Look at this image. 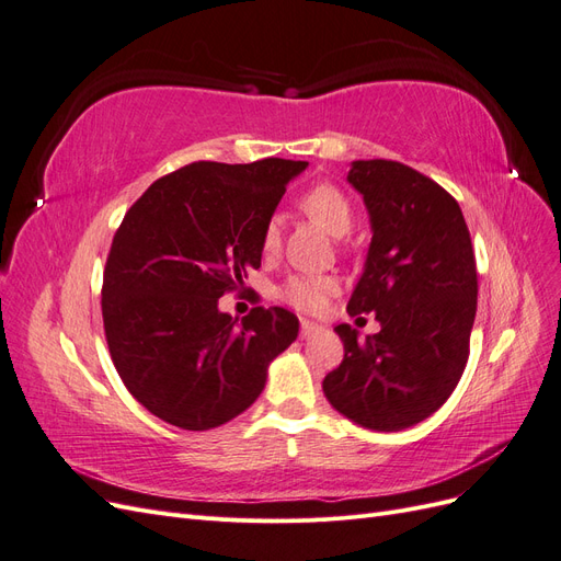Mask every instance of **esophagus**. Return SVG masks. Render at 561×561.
<instances>
[{
	"instance_id": "1",
	"label": "esophagus",
	"mask_w": 561,
	"mask_h": 561,
	"mask_svg": "<svg viewBox=\"0 0 561 561\" xmlns=\"http://www.w3.org/2000/svg\"><path fill=\"white\" fill-rule=\"evenodd\" d=\"M318 330H320L318 322H311V320H301V336H304V339L313 336Z\"/></svg>"
}]
</instances>
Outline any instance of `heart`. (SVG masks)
Here are the masks:
<instances>
[{"label": "heart", "instance_id": "heart-1", "mask_svg": "<svg viewBox=\"0 0 561 561\" xmlns=\"http://www.w3.org/2000/svg\"><path fill=\"white\" fill-rule=\"evenodd\" d=\"M299 208L307 213L313 222L332 236H344L353 227V206L348 196L336 184L320 182L304 192L299 198ZM280 248L278 219L271 217L262 229V252L276 254ZM339 293V280L334 276L322 274H295L278 287V297L290 304L301 313L318 316L330 307L332 297Z\"/></svg>", "mask_w": 561, "mask_h": 561}]
</instances>
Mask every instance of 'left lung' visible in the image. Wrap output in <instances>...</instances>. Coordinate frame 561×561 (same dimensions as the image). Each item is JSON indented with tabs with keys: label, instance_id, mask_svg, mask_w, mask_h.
Segmentation results:
<instances>
[{
	"label": "left lung",
	"instance_id": "left-lung-1",
	"mask_svg": "<svg viewBox=\"0 0 561 561\" xmlns=\"http://www.w3.org/2000/svg\"><path fill=\"white\" fill-rule=\"evenodd\" d=\"M371 243L348 313H375L381 332L336 325L344 360L322 381L336 412L393 433L428 419L461 379L478 311V268L456 198L414 168L353 161Z\"/></svg>",
	"mask_w": 561,
	"mask_h": 561
}]
</instances>
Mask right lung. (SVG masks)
Instances as JSON below:
<instances>
[{
	"label": "right lung",
	"instance_id": "add662e5",
	"mask_svg": "<svg viewBox=\"0 0 561 561\" xmlns=\"http://www.w3.org/2000/svg\"><path fill=\"white\" fill-rule=\"evenodd\" d=\"M307 161H196L159 178L116 229L103 276L112 363L130 396L171 426L208 431L260 398L299 320L217 299L262 264V229Z\"/></svg>",
	"mask_w": 561,
	"mask_h": 561
}]
</instances>
